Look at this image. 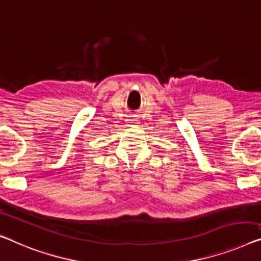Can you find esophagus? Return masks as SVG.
Listing matches in <instances>:
<instances>
[{
	"label": "esophagus",
	"instance_id": "obj_1",
	"mask_svg": "<svg viewBox=\"0 0 261 261\" xmlns=\"http://www.w3.org/2000/svg\"><path fill=\"white\" fill-rule=\"evenodd\" d=\"M127 120H129V122H131L132 124H138V119L135 118V117H131V118H129Z\"/></svg>",
	"mask_w": 261,
	"mask_h": 261
}]
</instances>
